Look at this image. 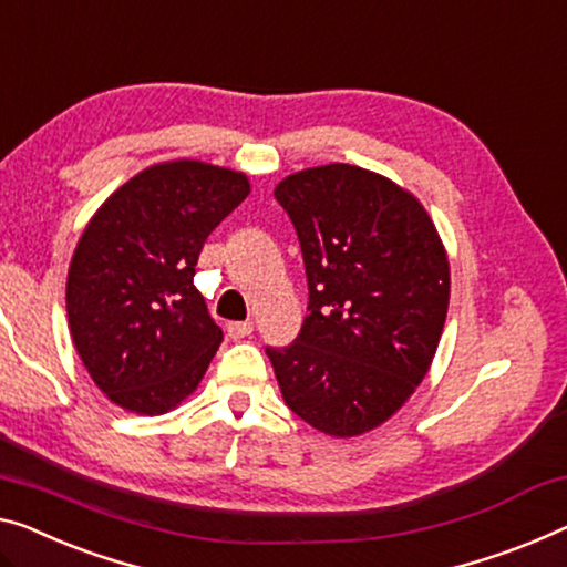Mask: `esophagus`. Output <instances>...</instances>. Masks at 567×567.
Masks as SVG:
<instances>
[{
  "label": "esophagus",
  "instance_id": "esophagus-1",
  "mask_svg": "<svg viewBox=\"0 0 567 567\" xmlns=\"http://www.w3.org/2000/svg\"><path fill=\"white\" fill-rule=\"evenodd\" d=\"M251 331H255V323H251V320H239V323L226 326V333H229V338H247V336H251Z\"/></svg>",
  "mask_w": 567,
  "mask_h": 567
}]
</instances>
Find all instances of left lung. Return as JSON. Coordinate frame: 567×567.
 <instances>
[{"mask_svg": "<svg viewBox=\"0 0 567 567\" xmlns=\"http://www.w3.org/2000/svg\"><path fill=\"white\" fill-rule=\"evenodd\" d=\"M298 231L308 316L295 343L267 349L295 415L333 437L390 420L441 343L451 267L433 218L410 190L331 163L275 188Z\"/></svg>", "mask_w": 567, "mask_h": 567, "instance_id": "left-lung-1", "label": "left lung"}]
</instances>
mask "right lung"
<instances>
[{"mask_svg":"<svg viewBox=\"0 0 567 567\" xmlns=\"http://www.w3.org/2000/svg\"><path fill=\"white\" fill-rule=\"evenodd\" d=\"M249 190L244 173L171 159L130 177L83 229L68 267V328L122 410L163 415L196 392L224 333L193 275L203 241Z\"/></svg>","mask_w":567,"mask_h":567,"instance_id":"1","label":"right lung"}]
</instances>
